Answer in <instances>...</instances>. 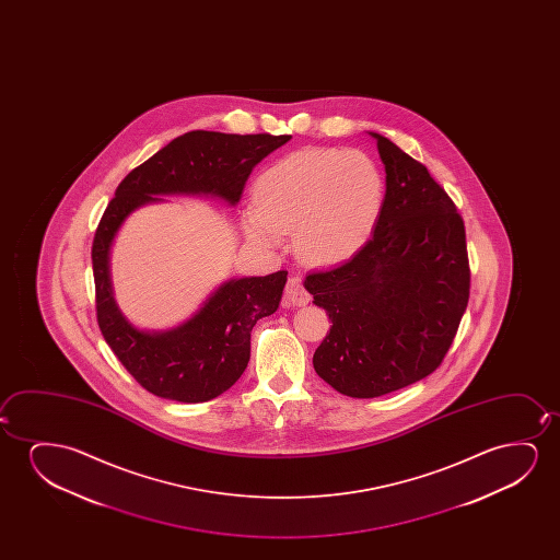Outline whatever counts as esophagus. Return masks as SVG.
Segmentation results:
<instances>
[{
	"instance_id": "esophagus-1",
	"label": "esophagus",
	"mask_w": 560,
	"mask_h": 560,
	"mask_svg": "<svg viewBox=\"0 0 560 560\" xmlns=\"http://www.w3.org/2000/svg\"><path fill=\"white\" fill-rule=\"evenodd\" d=\"M284 299L289 300V304L292 306H306L310 302V294H307L302 279L300 277H291L287 281V289H284Z\"/></svg>"
}]
</instances>
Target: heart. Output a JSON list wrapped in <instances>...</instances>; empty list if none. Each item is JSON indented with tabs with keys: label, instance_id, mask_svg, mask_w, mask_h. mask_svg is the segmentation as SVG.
Masks as SVG:
<instances>
[{
	"label": "heart",
	"instance_id": "obj_1",
	"mask_svg": "<svg viewBox=\"0 0 560 560\" xmlns=\"http://www.w3.org/2000/svg\"><path fill=\"white\" fill-rule=\"evenodd\" d=\"M254 200L256 210L245 215L248 237L276 248L292 231L302 260L337 264L371 237L383 208L384 179L369 154L307 147L264 170Z\"/></svg>",
	"mask_w": 560,
	"mask_h": 560
}]
</instances>
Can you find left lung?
Here are the masks:
<instances>
[{
  "label": "left lung",
  "instance_id": "8db88e82",
  "mask_svg": "<svg viewBox=\"0 0 560 560\" xmlns=\"http://www.w3.org/2000/svg\"><path fill=\"white\" fill-rule=\"evenodd\" d=\"M386 172L375 231L350 260L306 276L332 322L314 353L325 383L378 398L436 371L467 310L465 225L421 162L369 131Z\"/></svg>",
  "mask_w": 560,
  "mask_h": 560
}]
</instances>
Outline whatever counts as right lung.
I'll use <instances>...</instances> for the list:
<instances>
[{"instance_id":"obj_1","label":"right lung","mask_w":560,"mask_h":560,"mask_svg":"<svg viewBox=\"0 0 560 560\" xmlns=\"http://www.w3.org/2000/svg\"><path fill=\"white\" fill-rule=\"evenodd\" d=\"M291 136L187 131L131 170L108 202L92 246L97 323L103 338L145 390L182 404L218 398L250 360V332L277 312L287 271L223 281L187 322L166 330L139 329L116 304L110 250L131 212L168 195L212 197L235 207L254 166Z\"/></svg>"}]
</instances>
